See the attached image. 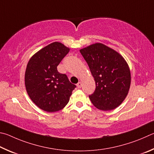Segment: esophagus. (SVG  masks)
<instances>
[{
  "label": "esophagus",
  "mask_w": 154,
  "mask_h": 154,
  "mask_svg": "<svg viewBox=\"0 0 154 154\" xmlns=\"http://www.w3.org/2000/svg\"><path fill=\"white\" fill-rule=\"evenodd\" d=\"M76 86H77V87H78V88H80V87H82V83L80 82H79L78 83V84L76 85Z\"/></svg>",
  "instance_id": "esophagus-1"
}]
</instances>
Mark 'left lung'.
I'll return each mask as SVG.
<instances>
[{
	"label": "left lung",
	"mask_w": 154,
	"mask_h": 154,
	"mask_svg": "<svg viewBox=\"0 0 154 154\" xmlns=\"http://www.w3.org/2000/svg\"><path fill=\"white\" fill-rule=\"evenodd\" d=\"M80 51L95 81V90L88 95L93 106L103 111L119 106L131 85V72L126 61L116 51L101 43Z\"/></svg>",
	"instance_id": "left-lung-1"
}]
</instances>
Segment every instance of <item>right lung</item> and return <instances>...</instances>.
I'll list each match as a JSON object with an SVG mask.
<instances>
[{
    "label": "right lung",
    "mask_w": 154,
    "mask_h": 154,
    "mask_svg": "<svg viewBox=\"0 0 154 154\" xmlns=\"http://www.w3.org/2000/svg\"><path fill=\"white\" fill-rule=\"evenodd\" d=\"M69 50L60 42H53L32 56L27 65V93L32 101L45 112H55L63 109L76 87L57 67Z\"/></svg>",
    "instance_id": "right-lung-1"
}]
</instances>
